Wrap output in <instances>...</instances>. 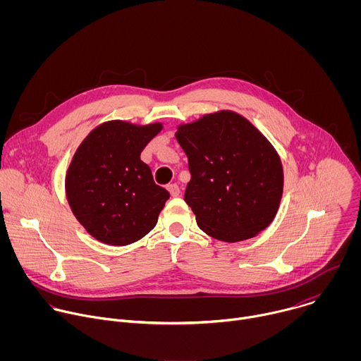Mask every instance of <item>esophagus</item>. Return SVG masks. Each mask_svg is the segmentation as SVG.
<instances>
[{
	"instance_id": "obj_1",
	"label": "esophagus",
	"mask_w": 361,
	"mask_h": 361,
	"mask_svg": "<svg viewBox=\"0 0 361 361\" xmlns=\"http://www.w3.org/2000/svg\"><path fill=\"white\" fill-rule=\"evenodd\" d=\"M167 190L170 191V194H171L173 197H178L180 192H181V191H180V187H178L177 184H170V185L167 187Z\"/></svg>"
}]
</instances>
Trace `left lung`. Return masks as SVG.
Instances as JSON below:
<instances>
[{"label":"left lung","instance_id":"left-lung-1","mask_svg":"<svg viewBox=\"0 0 361 361\" xmlns=\"http://www.w3.org/2000/svg\"><path fill=\"white\" fill-rule=\"evenodd\" d=\"M176 138L191 173L184 201L205 234L237 243L271 224L283 197V164L251 121L220 110L180 124Z\"/></svg>","mask_w":361,"mask_h":361}]
</instances>
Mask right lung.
Wrapping results in <instances>:
<instances>
[{"label":"right lung","mask_w":361,"mask_h":361,"mask_svg":"<svg viewBox=\"0 0 361 361\" xmlns=\"http://www.w3.org/2000/svg\"><path fill=\"white\" fill-rule=\"evenodd\" d=\"M163 123H101L81 141L66 173V195L78 223L110 245L138 241L157 224L170 194L141 161Z\"/></svg>","instance_id":"right-lung-1"}]
</instances>
